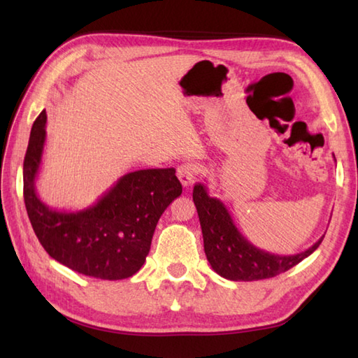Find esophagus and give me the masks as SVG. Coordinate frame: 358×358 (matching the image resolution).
Segmentation results:
<instances>
[{"instance_id":"obj_1","label":"esophagus","mask_w":358,"mask_h":358,"mask_svg":"<svg viewBox=\"0 0 358 358\" xmlns=\"http://www.w3.org/2000/svg\"><path fill=\"white\" fill-rule=\"evenodd\" d=\"M196 175H199V167H196L194 163H185V164L178 166V169H177V177L180 178L181 185L186 187L194 183Z\"/></svg>"}]
</instances>
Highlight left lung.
I'll return each instance as SVG.
<instances>
[{
  "label": "left lung",
  "instance_id": "8db88e82",
  "mask_svg": "<svg viewBox=\"0 0 358 358\" xmlns=\"http://www.w3.org/2000/svg\"><path fill=\"white\" fill-rule=\"evenodd\" d=\"M192 199L199 212L204 252L218 275L232 281H255L272 278L294 268L320 246L323 237L295 255H277L258 249L243 235L224 206L214 196H209L201 183L194 186Z\"/></svg>",
  "mask_w": 358,
  "mask_h": 358
}]
</instances>
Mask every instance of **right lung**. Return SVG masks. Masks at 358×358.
Wrapping results in <instances>:
<instances>
[{
  "instance_id": "add662e5",
  "label": "right lung",
  "mask_w": 358,
  "mask_h": 358,
  "mask_svg": "<svg viewBox=\"0 0 358 358\" xmlns=\"http://www.w3.org/2000/svg\"><path fill=\"white\" fill-rule=\"evenodd\" d=\"M45 121L43 110L30 131L22 167L24 203L35 235L53 260L83 275L132 277L146 262L159 217L183 192L175 169L129 172L92 206L77 212L52 209L35 191Z\"/></svg>"
}]
</instances>
